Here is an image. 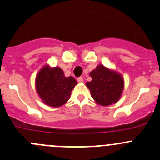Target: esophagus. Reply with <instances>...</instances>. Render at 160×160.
Listing matches in <instances>:
<instances>
[{
    "mask_svg": "<svg viewBox=\"0 0 160 160\" xmlns=\"http://www.w3.org/2000/svg\"><path fill=\"white\" fill-rule=\"evenodd\" d=\"M77 81H78L79 83H82V82H83V77H78V78H77Z\"/></svg>",
    "mask_w": 160,
    "mask_h": 160,
    "instance_id": "34e87169",
    "label": "esophagus"
}]
</instances>
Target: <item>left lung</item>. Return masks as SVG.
<instances>
[{
  "label": "left lung",
  "mask_w": 160,
  "mask_h": 160,
  "mask_svg": "<svg viewBox=\"0 0 160 160\" xmlns=\"http://www.w3.org/2000/svg\"><path fill=\"white\" fill-rule=\"evenodd\" d=\"M90 77L92 80L87 82L86 86L97 104L108 106L116 103L121 98L124 80L119 72L98 65L90 72Z\"/></svg>",
  "instance_id": "left-lung-1"
}]
</instances>
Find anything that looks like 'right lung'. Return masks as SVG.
<instances>
[{
	"label": "right lung",
	"mask_w": 160,
	"mask_h": 160,
	"mask_svg": "<svg viewBox=\"0 0 160 160\" xmlns=\"http://www.w3.org/2000/svg\"><path fill=\"white\" fill-rule=\"evenodd\" d=\"M77 82L72 77H65L61 68L51 67L49 65L43 66L35 80V87L38 96L48 106L60 107L69 99L71 91Z\"/></svg>",
	"instance_id": "add662e5"
}]
</instances>
